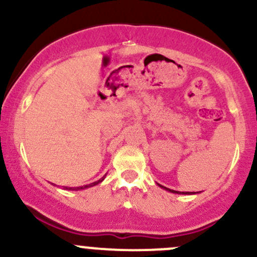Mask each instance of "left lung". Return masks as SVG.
Returning a JSON list of instances; mask_svg holds the SVG:
<instances>
[{
    "label": "left lung",
    "mask_w": 257,
    "mask_h": 257,
    "mask_svg": "<svg viewBox=\"0 0 257 257\" xmlns=\"http://www.w3.org/2000/svg\"><path fill=\"white\" fill-rule=\"evenodd\" d=\"M158 185H159L160 188H162V189H164V190L169 191V193H174V194H181V195H193V194H196V193H188V191H185V193H184V191H175V190H172V189H169V188H165V186L160 185V184H158Z\"/></svg>",
    "instance_id": "1"
}]
</instances>
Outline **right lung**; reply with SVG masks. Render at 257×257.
Instances as JSON below:
<instances>
[{"label":"right lung","mask_w":257,"mask_h":257,"mask_svg":"<svg viewBox=\"0 0 257 257\" xmlns=\"http://www.w3.org/2000/svg\"><path fill=\"white\" fill-rule=\"evenodd\" d=\"M104 179H105V175L103 178H100L98 181H94V183H92V184H88V185L77 186V188H68V186H66V188H64V189H67V190H83V189H88V188H92V186H94V185H98V184L102 183V181L104 180Z\"/></svg>","instance_id":"1"}]
</instances>
